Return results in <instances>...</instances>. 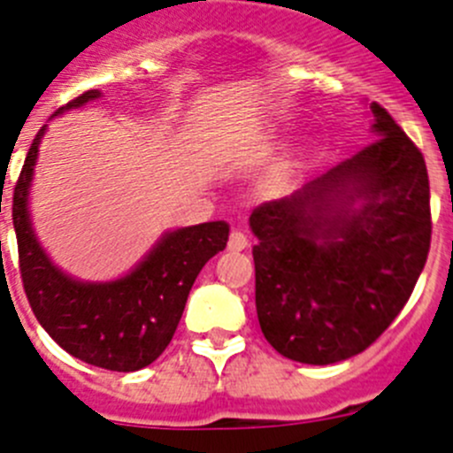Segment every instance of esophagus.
<instances>
[{"label":"esophagus","mask_w":453,"mask_h":453,"mask_svg":"<svg viewBox=\"0 0 453 453\" xmlns=\"http://www.w3.org/2000/svg\"><path fill=\"white\" fill-rule=\"evenodd\" d=\"M245 248H248V236H245L241 230H232L230 241H227V250H232V252H241V250Z\"/></svg>","instance_id":"obj_1"}]
</instances>
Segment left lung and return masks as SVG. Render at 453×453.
Masks as SVG:
<instances>
[{"instance_id":"1","label":"left lung","mask_w":453,"mask_h":453,"mask_svg":"<svg viewBox=\"0 0 453 453\" xmlns=\"http://www.w3.org/2000/svg\"><path fill=\"white\" fill-rule=\"evenodd\" d=\"M376 139L301 192L257 205V314L292 361L365 352L410 301L432 243L423 152L380 104ZM364 199L358 211L351 208Z\"/></svg>"}]
</instances>
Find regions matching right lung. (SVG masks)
<instances>
[{"label": "right lung", "mask_w": 453, "mask_h": 453, "mask_svg": "<svg viewBox=\"0 0 453 453\" xmlns=\"http://www.w3.org/2000/svg\"><path fill=\"white\" fill-rule=\"evenodd\" d=\"M99 95V90H88L65 108H77ZM43 130L46 126L33 139L12 190V226L26 298L52 341L74 358L101 370L137 372L168 348L192 283L201 267L226 248L230 227L212 221L170 232L133 274L115 283L68 279L42 252L26 210Z\"/></svg>", "instance_id": "1"}]
</instances>
